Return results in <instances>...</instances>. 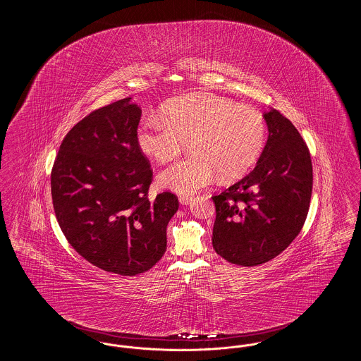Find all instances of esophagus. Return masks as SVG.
Wrapping results in <instances>:
<instances>
[{
	"label": "esophagus",
	"mask_w": 361,
	"mask_h": 361,
	"mask_svg": "<svg viewBox=\"0 0 361 361\" xmlns=\"http://www.w3.org/2000/svg\"><path fill=\"white\" fill-rule=\"evenodd\" d=\"M178 202H180L183 206H188L189 203L192 202V197H190V196H184V195H183V196H180V197H178Z\"/></svg>",
	"instance_id": "obj_1"
}]
</instances>
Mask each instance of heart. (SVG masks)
Instances as JSON below:
<instances>
[{
	"label": "heart",
	"instance_id": "obj_1",
	"mask_svg": "<svg viewBox=\"0 0 361 361\" xmlns=\"http://www.w3.org/2000/svg\"><path fill=\"white\" fill-rule=\"evenodd\" d=\"M164 119L146 118L137 128L139 150L168 162L187 142L192 154L158 174L159 187L193 195L211 185L218 173L231 180L249 171L261 154L267 126L255 108L212 93H189L162 106Z\"/></svg>",
	"mask_w": 361,
	"mask_h": 361
}]
</instances>
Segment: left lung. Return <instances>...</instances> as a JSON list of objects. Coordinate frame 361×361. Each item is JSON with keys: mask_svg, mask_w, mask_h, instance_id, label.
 I'll return each instance as SVG.
<instances>
[{"mask_svg": "<svg viewBox=\"0 0 361 361\" xmlns=\"http://www.w3.org/2000/svg\"><path fill=\"white\" fill-rule=\"evenodd\" d=\"M262 116L269 135L256 168L212 197V246L242 267L268 262L290 246L306 221L312 190L309 149L295 126L275 108Z\"/></svg>", "mask_w": 361, "mask_h": 361, "instance_id": "8db88e82", "label": "left lung"}]
</instances>
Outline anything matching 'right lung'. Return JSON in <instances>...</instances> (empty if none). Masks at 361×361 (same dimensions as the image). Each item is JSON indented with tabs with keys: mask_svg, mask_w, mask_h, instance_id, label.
Instances as JSON below:
<instances>
[{
	"mask_svg": "<svg viewBox=\"0 0 361 361\" xmlns=\"http://www.w3.org/2000/svg\"><path fill=\"white\" fill-rule=\"evenodd\" d=\"M140 114L133 97L93 111L68 133L51 172L54 211L70 245L121 276L143 274L162 258L178 209L171 192L147 199L153 173L137 145Z\"/></svg>",
	"mask_w": 361,
	"mask_h": 361,
	"instance_id": "1",
	"label": "right lung"
}]
</instances>
